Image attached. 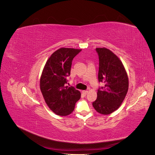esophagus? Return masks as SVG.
<instances>
[{
  "instance_id": "obj_1",
  "label": "esophagus",
  "mask_w": 155,
  "mask_h": 155,
  "mask_svg": "<svg viewBox=\"0 0 155 155\" xmlns=\"http://www.w3.org/2000/svg\"><path fill=\"white\" fill-rule=\"evenodd\" d=\"M88 91H82V93L84 95H87V94H88Z\"/></svg>"
}]
</instances>
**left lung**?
I'll return each instance as SVG.
<instances>
[{"mask_svg": "<svg viewBox=\"0 0 155 155\" xmlns=\"http://www.w3.org/2000/svg\"><path fill=\"white\" fill-rule=\"evenodd\" d=\"M99 56L98 80L104 87L98 89L97 99L92 103L95 110L104 115L116 110L122 104L129 88L127 73L122 62L112 51L96 48Z\"/></svg>", "mask_w": 155, "mask_h": 155, "instance_id": "obj_1", "label": "left lung"}]
</instances>
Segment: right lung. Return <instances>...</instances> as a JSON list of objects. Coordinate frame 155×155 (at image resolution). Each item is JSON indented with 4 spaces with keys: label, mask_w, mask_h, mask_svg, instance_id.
Returning <instances> with one entry per match:
<instances>
[{
    "label": "right lung",
    "mask_w": 155,
    "mask_h": 155,
    "mask_svg": "<svg viewBox=\"0 0 155 155\" xmlns=\"http://www.w3.org/2000/svg\"><path fill=\"white\" fill-rule=\"evenodd\" d=\"M81 49L61 48L51 55L46 61L40 78V89L51 110L64 116L74 111L81 92L74 87L65 86L70 76L72 61Z\"/></svg>",
    "instance_id": "right-lung-1"
}]
</instances>
